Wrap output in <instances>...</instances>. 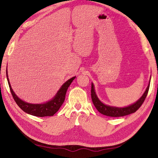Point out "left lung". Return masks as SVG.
Wrapping results in <instances>:
<instances>
[{
	"instance_id": "8db88e82",
	"label": "left lung",
	"mask_w": 158,
	"mask_h": 158,
	"mask_svg": "<svg viewBox=\"0 0 158 158\" xmlns=\"http://www.w3.org/2000/svg\"><path fill=\"white\" fill-rule=\"evenodd\" d=\"M150 82H151V78L149 82V85H148L146 90L144 92L143 96L139 98V99L135 101L134 103H133L130 106H128L124 107H115V106H108V105L104 104L103 102L100 101L99 98L97 97V94H96L94 85L93 83H92V88H91V97L92 102H93L94 106L97 108V110L101 114H103L107 116L110 117H120L129 115V114L134 113L140 108L143 103L145 98H146L150 86Z\"/></svg>"
}]
</instances>
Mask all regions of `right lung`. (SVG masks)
<instances>
[{"instance_id": "obj_1", "label": "right lung", "mask_w": 158, "mask_h": 158, "mask_svg": "<svg viewBox=\"0 0 158 158\" xmlns=\"http://www.w3.org/2000/svg\"><path fill=\"white\" fill-rule=\"evenodd\" d=\"M6 75H7V79L8 81V84L10 88L11 93L13 96V98L15 103H17L18 106L20 107L21 110H23L24 112H26L31 115L44 117V116H53L60 109L61 105L63 104L66 97V94L67 89L69 88L71 83L73 82L76 77H73L72 78L68 80L65 82L64 84L61 86L60 89L57 91L55 97L46 103H39V104H33L29 103L23 101L18 96L15 94L13 89L11 88V86L9 82L7 74V69L6 70Z\"/></svg>"}]
</instances>
